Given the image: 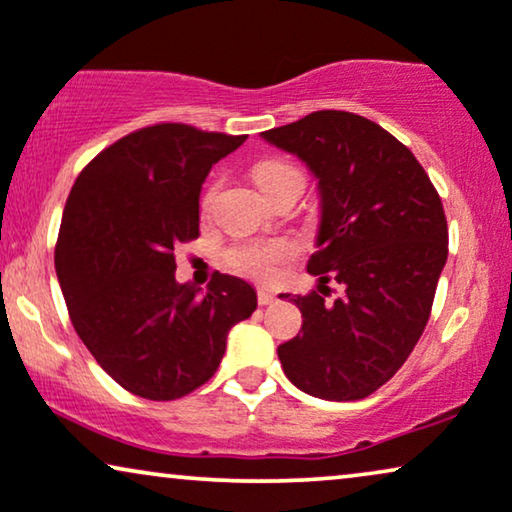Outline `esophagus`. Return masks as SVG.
<instances>
[{
  "label": "esophagus",
  "instance_id": "obj_1",
  "mask_svg": "<svg viewBox=\"0 0 512 512\" xmlns=\"http://www.w3.org/2000/svg\"><path fill=\"white\" fill-rule=\"evenodd\" d=\"M257 302H260V306H269L276 302V295L269 290H257Z\"/></svg>",
  "mask_w": 512,
  "mask_h": 512
}]
</instances>
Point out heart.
Instances as JSON below:
<instances>
[{
    "label": "heart",
    "instance_id": "b5f03b06",
    "mask_svg": "<svg viewBox=\"0 0 512 512\" xmlns=\"http://www.w3.org/2000/svg\"><path fill=\"white\" fill-rule=\"evenodd\" d=\"M252 180L262 189L269 199H274L276 194L285 192V189H299L302 192L306 185V177L295 163L285 159H264L252 168ZM215 185L203 194L201 206L203 210L210 208L215 196ZM292 257H297V245L290 238H260V241H243L231 245L224 255V260L236 274L248 276L252 281H274L278 276V269L285 262H290Z\"/></svg>",
    "mask_w": 512,
    "mask_h": 512
}]
</instances>
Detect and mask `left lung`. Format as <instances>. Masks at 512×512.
<instances>
[{"label":"left lung","instance_id":"obj_1","mask_svg":"<svg viewBox=\"0 0 512 512\" xmlns=\"http://www.w3.org/2000/svg\"><path fill=\"white\" fill-rule=\"evenodd\" d=\"M262 138L311 168L323 201L306 267L320 285L292 299L302 330L278 346L285 377L323 400L367 398L431 316L449 241L438 189L403 142L360 114L320 109ZM330 280L345 288L335 303L324 299Z\"/></svg>","mask_w":512,"mask_h":512}]
</instances>
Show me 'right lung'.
I'll list each match as a JSON object with an SVG mask.
<instances>
[{
  "mask_svg": "<svg viewBox=\"0 0 512 512\" xmlns=\"http://www.w3.org/2000/svg\"><path fill=\"white\" fill-rule=\"evenodd\" d=\"M245 135L189 124L138 128L102 149L67 196L56 274L81 342L109 377L147 400H175L220 367L227 332L257 295L215 274L208 290L175 281V248L199 238L206 175Z\"/></svg>",
  "mask_w": 512,
  "mask_h": 512,
  "instance_id": "right-lung-1",
  "label": "right lung"
}]
</instances>
